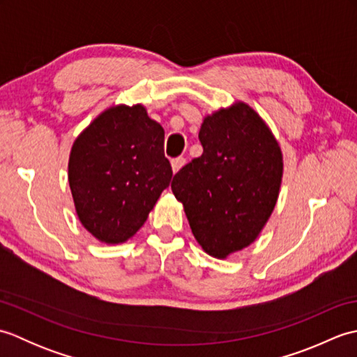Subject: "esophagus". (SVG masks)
<instances>
[{"label": "esophagus", "mask_w": 357, "mask_h": 357, "mask_svg": "<svg viewBox=\"0 0 357 357\" xmlns=\"http://www.w3.org/2000/svg\"><path fill=\"white\" fill-rule=\"evenodd\" d=\"M185 164V158L183 156H178V158H173L172 159V169H173V173L179 172L181 167H183Z\"/></svg>", "instance_id": "34e87169"}]
</instances>
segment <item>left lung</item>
Segmentation results:
<instances>
[{
    "label": "left lung",
    "mask_w": 357,
    "mask_h": 357,
    "mask_svg": "<svg viewBox=\"0 0 357 357\" xmlns=\"http://www.w3.org/2000/svg\"><path fill=\"white\" fill-rule=\"evenodd\" d=\"M202 155L173 176L196 241L210 256L227 257L257 238L276 206L282 153L247 104L219 110L199 130Z\"/></svg>",
    "instance_id": "8db88e82"
}]
</instances>
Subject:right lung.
Returning a JSON list of instances; mask_svg holds the SVG:
<instances>
[{
  "label": "right lung",
  "mask_w": 357,
  "mask_h": 357,
  "mask_svg": "<svg viewBox=\"0 0 357 357\" xmlns=\"http://www.w3.org/2000/svg\"><path fill=\"white\" fill-rule=\"evenodd\" d=\"M172 176L164 128L139 104L101 113L70 151L69 184L78 218L107 244L141 229Z\"/></svg>",
  "instance_id": "1"
}]
</instances>
